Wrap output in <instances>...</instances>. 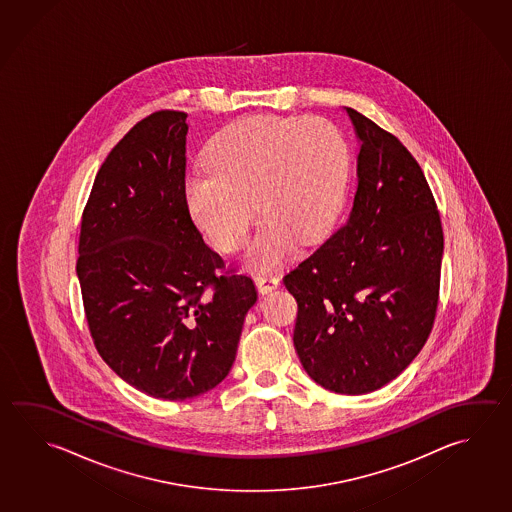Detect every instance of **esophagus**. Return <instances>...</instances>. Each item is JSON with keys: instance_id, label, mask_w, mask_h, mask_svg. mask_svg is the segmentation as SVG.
Listing matches in <instances>:
<instances>
[{"instance_id": "esophagus-1", "label": "esophagus", "mask_w": 512, "mask_h": 512, "mask_svg": "<svg viewBox=\"0 0 512 512\" xmlns=\"http://www.w3.org/2000/svg\"><path fill=\"white\" fill-rule=\"evenodd\" d=\"M254 283H256V287H258L261 294H269L272 290L278 289L279 278L278 276H270V274H261V276L254 278Z\"/></svg>"}]
</instances>
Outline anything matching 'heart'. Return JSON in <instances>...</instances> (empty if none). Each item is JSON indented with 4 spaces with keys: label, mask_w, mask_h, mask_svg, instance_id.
Returning <instances> with one entry per match:
<instances>
[{
    "label": "heart",
    "mask_w": 512,
    "mask_h": 512,
    "mask_svg": "<svg viewBox=\"0 0 512 512\" xmlns=\"http://www.w3.org/2000/svg\"><path fill=\"white\" fill-rule=\"evenodd\" d=\"M350 151L341 131L323 119L252 115L213 140L207 169L186 178L196 225L223 252L245 242L254 202L260 229L243 254L249 270L276 269L299 242L328 231L343 204Z\"/></svg>",
    "instance_id": "heart-1"
}]
</instances>
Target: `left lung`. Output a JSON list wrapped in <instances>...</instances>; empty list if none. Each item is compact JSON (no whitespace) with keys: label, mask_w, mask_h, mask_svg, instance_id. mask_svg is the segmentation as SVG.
I'll use <instances>...</instances> for the list:
<instances>
[{"label":"left lung","mask_w":512,"mask_h":512,"mask_svg":"<svg viewBox=\"0 0 512 512\" xmlns=\"http://www.w3.org/2000/svg\"><path fill=\"white\" fill-rule=\"evenodd\" d=\"M344 112L359 142L352 211L283 283L298 301L294 346L305 372L326 390L363 395L404 372L428 341L444 234L408 149Z\"/></svg>","instance_id":"left-lung-1"}]
</instances>
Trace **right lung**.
<instances>
[{
  "mask_svg": "<svg viewBox=\"0 0 512 512\" xmlns=\"http://www.w3.org/2000/svg\"><path fill=\"white\" fill-rule=\"evenodd\" d=\"M184 112H157L110 151L84 207L77 278L97 352L162 400L213 390L231 372L256 303L245 274L220 276L186 202Z\"/></svg>",
  "mask_w": 512,
  "mask_h": 512,
  "instance_id": "obj_1",
  "label": "right lung"
}]
</instances>
